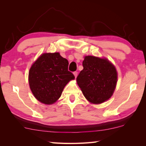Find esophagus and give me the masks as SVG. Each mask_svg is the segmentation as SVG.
Here are the masks:
<instances>
[{"label": "esophagus", "mask_w": 146, "mask_h": 146, "mask_svg": "<svg viewBox=\"0 0 146 146\" xmlns=\"http://www.w3.org/2000/svg\"><path fill=\"white\" fill-rule=\"evenodd\" d=\"M73 75H74V76H75V77L76 78V76H77V75H78L77 71H75V72H73Z\"/></svg>", "instance_id": "esophagus-1"}]
</instances>
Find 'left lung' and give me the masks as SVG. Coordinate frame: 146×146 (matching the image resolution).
I'll return each mask as SVG.
<instances>
[{
    "mask_svg": "<svg viewBox=\"0 0 146 146\" xmlns=\"http://www.w3.org/2000/svg\"><path fill=\"white\" fill-rule=\"evenodd\" d=\"M84 69L76 78V82L89 102L98 104L113 95L117 82V72L107 58L86 56Z\"/></svg>",
    "mask_w": 146,
    "mask_h": 146,
    "instance_id": "left-lung-1",
    "label": "left lung"
}]
</instances>
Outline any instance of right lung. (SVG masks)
<instances>
[{
	"label": "right lung",
	"mask_w": 146,
	"mask_h": 146,
	"mask_svg": "<svg viewBox=\"0 0 146 146\" xmlns=\"http://www.w3.org/2000/svg\"><path fill=\"white\" fill-rule=\"evenodd\" d=\"M67 59L59 53H46L39 56L29 71V84L39 102L49 105L60 97L66 85L75 78L68 71Z\"/></svg>",
	"instance_id": "1"
}]
</instances>
